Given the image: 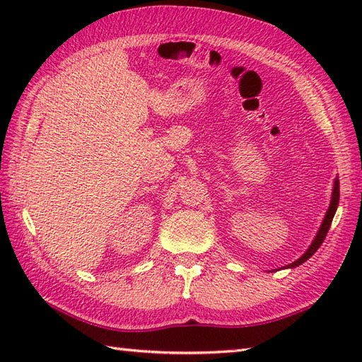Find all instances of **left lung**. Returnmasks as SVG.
<instances>
[{
  "label": "left lung",
  "mask_w": 362,
  "mask_h": 362,
  "mask_svg": "<svg viewBox=\"0 0 362 362\" xmlns=\"http://www.w3.org/2000/svg\"><path fill=\"white\" fill-rule=\"evenodd\" d=\"M337 204H339V182L336 180V182H334V189H333L332 202H329V209H328V211H327V214H325L324 222H322L319 233L316 235V238H314V241H313V244L310 245V249L306 250V253H303V255L300 257L297 261H294V263H291V264L286 266V267H296V266H300L302 263H305V261L308 259V258H311V257L314 255V252H316V250L320 247V244L324 243L325 236H327V233H328L329 226H332V221H333V216H334V213H336Z\"/></svg>",
  "instance_id": "obj_1"
}]
</instances>
